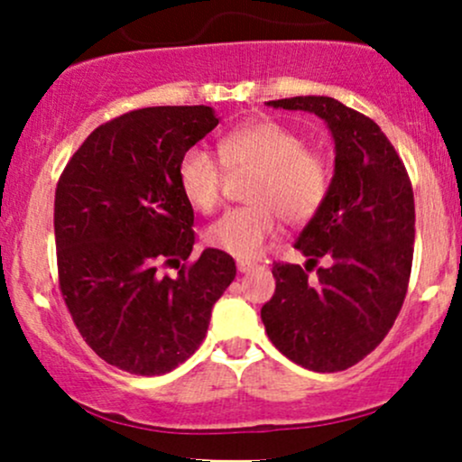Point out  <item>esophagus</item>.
Segmentation results:
<instances>
[{
    "mask_svg": "<svg viewBox=\"0 0 462 462\" xmlns=\"http://www.w3.org/2000/svg\"><path fill=\"white\" fill-rule=\"evenodd\" d=\"M254 267H256V263H254V261H243V258H241V261H236V269H238V272H241V273L252 272Z\"/></svg>",
    "mask_w": 462,
    "mask_h": 462,
    "instance_id": "34e87169",
    "label": "esophagus"
}]
</instances>
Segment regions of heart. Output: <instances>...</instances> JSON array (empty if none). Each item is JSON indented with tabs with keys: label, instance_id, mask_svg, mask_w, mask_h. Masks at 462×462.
<instances>
[{
	"label": "heart",
	"instance_id": "obj_1",
	"mask_svg": "<svg viewBox=\"0 0 462 462\" xmlns=\"http://www.w3.org/2000/svg\"><path fill=\"white\" fill-rule=\"evenodd\" d=\"M219 153L235 173H252L245 187L249 206L226 213L206 230V243L235 258H254L282 217L289 226H306L321 213L330 193V164L309 150L298 132L261 119L227 132ZM184 199L201 213H213L224 198L226 169L206 147L195 145L178 164Z\"/></svg>",
	"mask_w": 462,
	"mask_h": 462
}]
</instances>
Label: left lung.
Wrapping results in <instances>:
<instances>
[{"mask_svg":"<svg viewBox=\"0 0 462 462\" xmlns=\"http://www.w3.org/2000/svg\"><path fill=\"white\" fill-rule=\"evenodd\" d=\"M269 106L321 116L337 158L326 204L295 241L309 256L306 269L273 263L264 330L301 367L343 371L380 346L404 304L415 252L412 184L384 132L358 110L317 95ZM319 260L326 268L316 266Z\"/></svg>","mask_w":462,"mask_h":462,"instance_id":"8db88e82","label":"left lung"}]
</instances>
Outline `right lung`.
Returning <instances> with one entry per match:
<instances>
[{"instance_id":"obj_1","label":"right lung","mask_w":462,"mask_h":462,"mask_svg":"<svg viewBox=\"0 0 462 462\" xmlns=\"http://www.w3.org/2000/svg\"><path fill=\"white\" fill-rule=\"evenodd\" d=\"M217 124L208 106L130 110L95 128L58 180L62 300L88 347L130 374L182 365L236 275L235 258L213 247L189 261L195 217L178 184L180 158Z\"/></svg>"}]
</instances>
